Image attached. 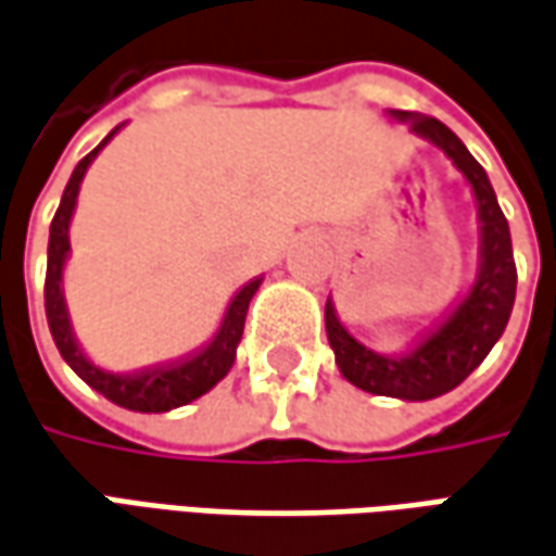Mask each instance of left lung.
<instances>
[{"mask_svg": "<svg viewBox=\"0 0 556 556\" xmlns=\"http://www.w3.org/2000/svg\"><path fill=\"white\" fill-rule=\"evenodd\" d=\"M393 117L408 121L415 132L435 141L472 184L478 217H481V275L476 287L469 290V296L460 302V308L408 354H378L357 342L339 324L329 300L327 339L336 351V363L342 375L359 390H369L378 396H400V400H432L454 390L476 372L481 359L490 354V348L503 336L511 305H515L518 269H515V254H511L508 220L481 163L466 151V144L442 121H435L430 114L393 111Z\"/></svg>", "mask_w": 556, "mask_h": 556, "instance_id": "1", "label": "left lung"}]
</instances>
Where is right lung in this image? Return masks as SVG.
Segmentation results:
<instances>
[{"label":"right lung","mask_w":556,"mask_h":556,"mask_svg":"<svg viewBox=\"0 0 556 556\" xmlns=\"http://www.w3.org/2000/svg\"><path fill=\"white\" fill-rule=\"evenodd\" d=\"M111 136L75 166L66 190H63V199H60V208L53 214L51 241H48V275H45V312H48V327H51V336L56 348H60V354L90 388L99 390L105 400L117 402L124 408H132V412H168V408L187 405V402H193L202 393H208L232 369L236 348H239L241 332H244L248 305L254 300L260 278L248 281L232 296L217 336L202 351L190 354V357L148 366V369H139V372H105V369H99V366H93L90 359L84 357L80 348L75 344L72 329H68V315L66 305H63L60 281H63V263H66L68 254V220H72V212H75V199H78L84 172L93 163V156L109 144Z\"/></svg>","instance_id":"obj_1"}]
</instances>
